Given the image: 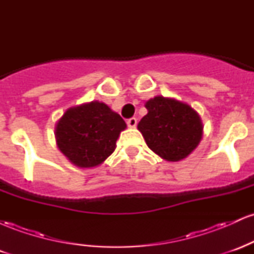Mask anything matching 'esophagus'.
<instances>
[{"instance_id":"34e87169","label":"esophagus","mask_w":254,"mask_h":254,"mask_svg":"<svg viewBox=\"0 0 254 254\" xmlns=\"http://www.w3.org/2000/svg\"><path fill=\"white\" fill-rule=\"evenodd\" d=\"M127 127H136V125H137V119L135 118V117H132V118H130V119H127Z\"/></svg>"}]
</instances>
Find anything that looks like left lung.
<instances>
[{
	"label": "left lung",
	"instance_id": "left-lung-1",
	"mask_svg": "<svg viewBox=\"0 0 254 254\" xmlns=\"http://www.w3.org/2000/svg\"><path fill=\"white\" fill-rule=\"evenodd\" d=\"M148 113L137 129L154 153L167 161L188 157L199 144L203 124L190 105L157 95L145 103Z\"/></svg>",
	"mask_w": 254,
	"mask_h": 254
}]
</instances>
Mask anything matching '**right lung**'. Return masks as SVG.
<instances>
[{
    "label": "right lung",
    "instance_id": "right-lung-1",
    "mask_svg": "<svg viewBox=\"0 0 254 254\" xmlns=\"http://www.w3.org/2000/svg\"><path fill=\"white\" fill-rule=\"evenodd\" d=\"M127 124L118 113L98 100L74 106L64 112L55 127L57 147L80 168L101 165L116 149Z\"/></svg>",
    "mask_w": 254,
    "mask_h": 254
}]
</instances>
